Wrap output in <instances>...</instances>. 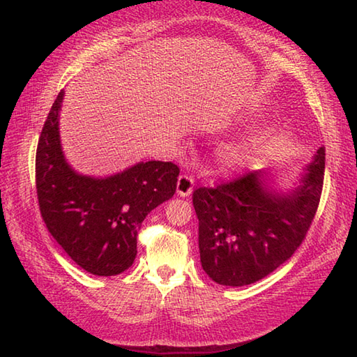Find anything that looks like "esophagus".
Instances as JSON below:
<instances>
[{"label":"esophagus","instance_id":"esophagus-1","mask_svg":"<svg viewBox=\"0 0 357 357\" xmlns=\"http://www.w3.org/2000/svg\"><path fill=\"white\" fill-rule=\"evenodd\" d=\"M193 189V178L189 174H181L176 184V193L179 197H189Z\"/></svg>","mask_w":357,"mask_h":357}]
</instances>
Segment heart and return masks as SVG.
I'll return each instance as SVG.
<instances>
[{
  "label": "heart",
  "mask_w": 357,
  "mask_h": 357,
  "mask_svg": "<svg viewBox=\"0 0 357 357\" xmlns=\"http://www.w3.org/2000/svg\"><path fill=\"white\" fill-rule=\"evenodd\" d=\"M258 140L253 135H244L223 144L217 153V164L225 173H238L253 159Z\"/></svg>",
  "instance_id": "b5f03b06"
}]
</instances>
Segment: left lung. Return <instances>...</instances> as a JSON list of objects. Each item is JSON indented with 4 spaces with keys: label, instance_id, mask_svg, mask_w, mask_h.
<instances>
[{
    "label": "left lung",
    "instance_id": "8db88e82",
    "mask_svg": "<svg viewBox=\"0 0 357 357\" xmlns=\"http://www.w3.org/2000/svg\"><path fill=\"white\" fill-rule=\"evenodd\" d=\"M324 178L319 148L288 190L274 189L269 172H253L215 189L193 192L202 268L219 285L264 279L293 255L315 217Z\"/></svg>",
    "mask_w": 357,
    "mask_h": 357
}]
</instances>
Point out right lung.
Masks as SVG:
<instances>
[{
    "label": "right lung",
    "mask_w": 357,
    "mask_h": 357,
    "mask_svg": "<svg viewBox=\"0 0 357 357\" xmlns=\"http://www.w3.org/2000/svg\"><path fill=\"white\" fill-rule=\"evenodd\" d=\"M64 89L53 102L36 153L42 219L64 252L94 275H118L137 257V234L151 211L174 195L179 168L138 162L110 176H88L66 160L59 138Z\"/></svg>",
    "instance_id": "add662e5"
}]
</instances>
